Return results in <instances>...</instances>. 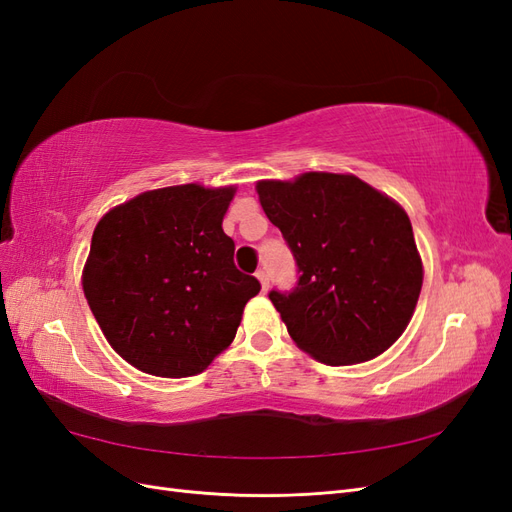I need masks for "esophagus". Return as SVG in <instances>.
I'll return each instance as SVG.
<instances>
[{"mask_svg": "<svg viewBox=\"0 0 512 512\" xmlns=\"http://www.w3.org/2000/svg\"><path fill=\"white\" fill-rule=\"evenodd\" d=\"M256 277L260 280L262 292H267V290H269V275H267V271H265V269H258V271H256Z\"/></svg>", "mask_w": 512, "mask_h": 512, "instance_id": "1", "label": "esophagus"}]
</instances>
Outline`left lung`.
I'll list each match as a JSON object with an SVG mask.
<instances>
[{"label":"left lung","mask_w":512,"mask_h":512,"mask_svg":"<svg viewBox=\"0 0 512 512\" xmlns=\"http://www.w3.org/2000/svg\"><path fill=\"white\" fill-rule=\"evenodd\" d=\"M256 192L297 262V286L269 292L294 344L327 365L391 348L423 286L406 211L354 175L258 181Z\"/></svg>","instance_id":"obj_1"}]
</instances>
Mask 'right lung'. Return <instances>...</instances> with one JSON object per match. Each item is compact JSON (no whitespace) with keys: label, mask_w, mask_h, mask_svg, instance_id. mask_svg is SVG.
<instances>
[{"label":"right lung","mask_w":512,"mask_h":512,"mask_svg":"<svg viewBox=\"0 0 512 512\" xmlns=\"http://www.w3.org/2000/svg\"><path fill=\"white\" fill-rule=\"evenodd\" d=\"M235 192L198 183L143 192L94 230L87 303L108 344L145 374H200L232 344L245 303L260 292L235 267V241L222 230Z\"/></svg>","instance_id":"right-lung-1"}]
</instances>
